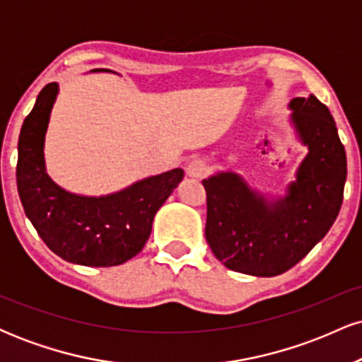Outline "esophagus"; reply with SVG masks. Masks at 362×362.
<instances>
[{
    "mask_svg": "<svg viewBox=\"0 0 362 362\" xmlns=\"http://www.w3.org/2000/svg\"><path fill=\"white\" fill-rule=\"evenodd\" d=\"M187 175L192 177V178H202L207 173V165L204 160L201 158H194L187 163Z\"/></svg>",
    "mask_w": 362,
    "mask_h": 362,
    "instance_id": "obj_1",
    "label": "esophagus"
}]
</instances>
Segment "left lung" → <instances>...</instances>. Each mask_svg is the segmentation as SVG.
I'll list each match as a JSON object with an SVG mask.
<instances>
[{"instance_id":"1","label":"left lung","mask_w":362,"mask_h":362,"mask_svg":"<svg viewBox=\"0 0 362 362\" xmlns=\"http://www.w3.org/2000/svg\"><path fill=\"white\" fill-rule=\"evenodd\" d=\"M289 109L308 155L284 197L267 199L233 172L202 180L206 240L231 271L257 277L289 271L328 233L342 206L347 158L330 110L313 95L293 98Z\"/></svg>"}]
</instances>
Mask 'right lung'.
I'll return each instance as SVG.
<instances>
[{
	"mask_svg": "<svg viewBox=\"0 0 362 362\" xmlns=\"http://www.w3.org/2000/svg\"><path fill=\"white\" fill-rule=\"evenodd\" d=\"M57 91V83L44 86L20 131L16 187L23 211L44 243L66 262L120 265L143 250L156 211L180 184L184 170L148 177L102 197L61 189L47 175L44 161L45 131Z\"/></svg>",
	"mask_w": 362,
	"mask_h": 362,
	"instance_id": "add662e5",
	"label": "right lung"
}]
</instances>
